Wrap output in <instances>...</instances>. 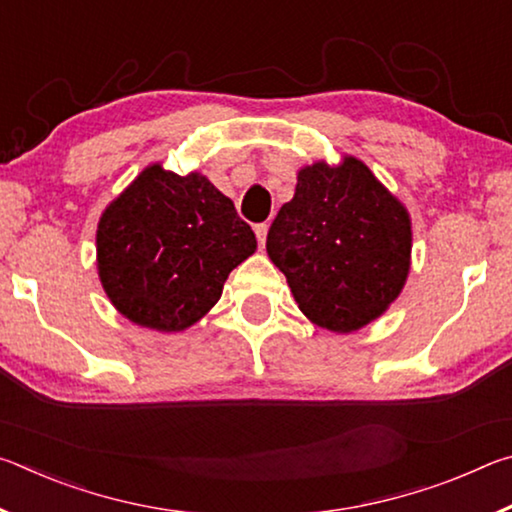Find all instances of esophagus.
I'll list each match as a JSON object with an SVG mask.
<instances>
[{"label": "esophagus", "mask_w": 512, "mask_h": 512, "mask_svg": "<svg viewBox=\"0 0 512 512\" xmlns=\"http://www.w3.org/2000/svg\"><path fill=\"white\" fill-rule=\"evenodd\" d=\"M266 232H268V225L266 223H257L255 225V235H257V244L262 248L266 244Z\"/></svg>", "instance_id": "esophagus-1"}]
</instances>
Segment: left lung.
I'll list each match as a JSON object with an SVG mask.
<instances>
[{"instance_id": "left-lung-1", "label": "left lung", "mask_w": 512, "mask_h": 512, "mask_svg": "<svg viewBox=\"0 0 512 512\" xmlns=\"http://www.w3.org/2000/svg\"><path fill=\"white\" fill-rule=\"evenodd\" d=\"M266 253L316 325L352 332L377 318L409 275L411 221L357 158L298 173L296 194L271 223Z\"/></svg>"}]
</instances>
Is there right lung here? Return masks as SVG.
Returning <instances> with one entry per match:
<instances>
[{
    "label": "right lung",
    "mask_w": 512,
    "mask_h": 512,
    "mask_svg": "<svg viewBox=\"0 0 512 512\" xmlns=\"http://www.w3.org/2000/svg\"><path fill=\"white\" fill-rule=\"evenodd\" d=\"M255 248V232L210 180L160 164L110 203L97 230L99 277L112 305L160 332L203 318Z\"/></svg>",
    "instance_id": "add662e5"
}]
</instances>
